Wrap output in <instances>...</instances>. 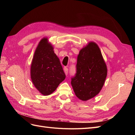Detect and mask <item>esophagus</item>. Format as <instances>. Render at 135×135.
Instances as JSON below:
<instances>
[{
    "mask_svg": "<svg viewBox=\"0 0 135 135\" xmlns=\"http://www.w3.org/2000/svg\"><path fill=\"white\" fill-rule=\"evenodd\" d=\"M64 71L65 72V75H67L68 74V69L66 67H64Z\"/></svg>",
    "mask_w": 135,
    "mask_h": 135,
    "instance_id": "obj_1",
    "label": "esophagus"
}]
</instances>
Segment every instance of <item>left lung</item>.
Wrapping results in <instances>:
<instances>
[{"label":"left lung","instance_id":"left-lung-1","mask_svg":"<svg viewBox=\"0 0 135 135\" xmlns=\"http://www.w3.org/2000/svg\"><path fill=\"white\" fill-rule=\"evenodd\" d=\"M76 73L71 84L76 97L87 101L96 96L103 88L107 67L97 44L89 42L81 49L77 57Z\"/></svg>","mask_w":135,"mask_h":135}]
</instances>
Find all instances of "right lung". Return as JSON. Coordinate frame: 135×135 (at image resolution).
Instances as JSON below:
<instances>
[{
	"label": "right lung",
	"mask_w": 135,
	"mask_h": 135,
	"mask_svg": "<svg viewBox=\"0 0 135 135\" xmlns=\"http://www.w3.org/2000/svg\"><path fill=\"white\" fill-rule=\"evenodd\" d=\"M32 82L44 96L50 95L66 75L54 47L47 38H43L36 47L30 68Z\"/></svg>",
	"instance_id": "1"
}]
</instances>
